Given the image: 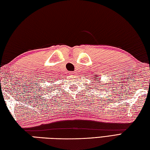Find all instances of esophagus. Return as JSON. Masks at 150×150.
Here are the masks:
<instances>
[{"label":"esophagus","mask_w":150,"mask_h":150,"mask_svg":"<svg viewBox=\"0 0 150 150\" xmlns=\"http://www.w3.org/2000/svg\"><path fill=\"white\" fill-rule=\"evenodd\" d=\"M72 73H73V74H77V73H76V72H72Z\"/></svg>","instance_id":"34e87169"}]
</instances>
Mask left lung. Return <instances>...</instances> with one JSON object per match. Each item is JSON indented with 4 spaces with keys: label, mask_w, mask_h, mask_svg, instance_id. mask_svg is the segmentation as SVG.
<instances>
[{
    "label": "left lung",
    "mask_w": 150,
    "mask_h": 150,
    "mask_svg": "<svg viewBox=\"0 0 150 150\" xmlns=\"http://www.w3.org/2000/svg\"><path fill=\"white\" fill-rule=\"evenodd\" d=\"M96 83H97V82H96ZM98 83H100V82H98Z\"/></svg>",
    "instance_id": "8db88e82"
}]
</instances>
